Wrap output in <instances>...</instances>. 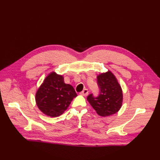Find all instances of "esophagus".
Instances as JSON below:
<instances>
[{
    "mask_svg": "<svg viewBox=\"0 0 160 160\" xmlns=\"http://www.w3.org/2000/svg\"><path fill=\"white\" fill-rule=\"evenodd\" d=\"M88 94H89V91H88V89H85L83 91H81V93H80V95H83V96H84V97L87 96Z\"/></svg>",
    "mask_w": 160,
    "mask_h": 160,
    "instance_id": "1",
    "label": "esophagus"
}]
</instances>
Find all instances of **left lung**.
Segmentation results:
<instances>
[{"label":"left lung","mask_w":160,"mask_h":160,"mask_svg":"<svg viewBox=\"0 0 160 160\" xmlns=\"http://www.w3.org/2000/svg\"><path fill=\"white\" fill-rule=\"evenodd\" d=\"M100 88L99 95L93 98L89 95L87 99L96 113L101 117L112 115L119 111L123 103L122 87L115 75L110 70L97 76Z\"/></svg>","instance_id":"obj_1"}]
</instances>
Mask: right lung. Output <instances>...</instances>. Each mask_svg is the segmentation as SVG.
Here are the masks:
<instances>
[{"label":"right lung","instance_id":"add662e5","mask_svg":"<svg viewBox=\"0 0 160 160\" xmlns=\"http://www.w3.org/2000/svg\"><path fill=\"white\" fill-rule=\"evenodd\" d=\"M77 96L73 87L64 82L63 76L52 71L37 89L35 101L43 114L56 118L65 112Z\"/></svg>","mask_w":160,"mask_h":160}]
</instances>
